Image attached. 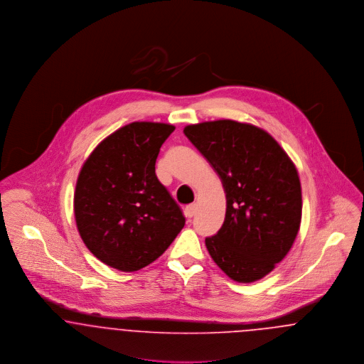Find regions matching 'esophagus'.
Masks as SVG:
<instances>
[{
    "mask_svg": "<svg viewBox=\"0 0 364 364\" xmlns=\"http://www.w3.org/2000/svg\"><path fill=\"white\" fill-rule=\"evenodd\" d=\"M196 205H188L187 208H186V215L188 217V218H192L195 214H196Z\"/></svg>",
    "mask_w": 364,
    "mask_h": 364,
    "instance_id": "esophagus-1",
    "label": "esophagus"
}]
</instances>
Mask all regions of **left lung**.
Instances as JSON below:
<instances>
[{"mask_svg": "<svg viewBox=\"0 0 364 364\" xmlns=\"http://www.w3.org/2000/svg\"><path fill=\"white\" fill-rule=\"evenodd\" d=\"M184 134L225 190V221L206 237L210 257L237 282L267 276L300 228L301 187L294 162L276 139L251 124L200 122L187 125Z\"/></svg>", "mask_w": 364, "mask_h": 364, "instance_id": "1", "label": "left lung"}]
</instances>
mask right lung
Here are the masks:
<instances>
[{"mask_svg": "<svg viewBox=\"0 0 364 364\" xmlns=\"http://www.w3.org/2000/svg\"><path fill=\"white\" fill-rule=\"evenodd\" d=\"M174 131L135 122L104 139L76 181L73 210L87 248L105 264L136 272L159 258L186 218L156 174V156Z\"/></svg>", "mask_w": 364, "mask_h": 364, "instance_id": "right-lung-1", "label": "right lung"}]
</instances>
